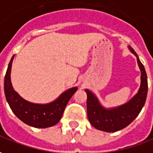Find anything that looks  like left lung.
Instances as JSON below:
<instances>
[{
	"label": "left lung",
	"instance_id": "8db88e82",
	"mask_svg": "<svg viewBox=\"0 0 153 153\" xmlns=\"http://www.w3.org/2000/svg\"><path fill=\"white\" fill-rule=\"evenodd\" d=\"M128 49L136 56L141 71V85L137 94L123 105L106 108L93 92L88 89L85 90L87 95V117L91 124L100 131L114 132L127 127L138 116L146 102L147 95L146 71L132 47L128 46Z\"/></svg>",
	"mask_w": 153,
	"mask_h": 153
}]
</instances>
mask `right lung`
I'll list each match as a JSON object with an SVG mask.
<instances>
[{
    "instance_id": "obj_1",
    "label": "right lung",
    "mask_w": 153,
    "mask_h": 153,
    "mask_svg": "<svg viewBox=\"0 0 153 153\" xmlns=\"http://www.w3.org/2000/svg\"><path fill=\"white\" fill-rule=\"evenodd\" d=\"M13 56L10 59L4 81V91L7 102L14 114L24 123L36 128L52 127L62 118L65 107L71 97L77 90L74 87L65 91L53 102L46 104L30 102L14 90L10 81Z\"/></svg>"
}]
</instances>
